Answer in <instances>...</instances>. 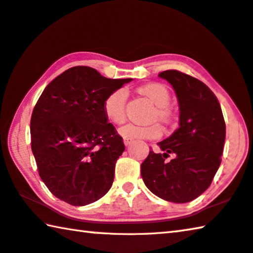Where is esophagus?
<instances>
[{"instance_id":"obj_1","label":"esophagus","mask_w":253,"mask_h":253,"mask_svg":"<svg viewBox=\"0 0 253 253\" xmlns=\"http://www.w3.org/2000/svg\"><path fill=\"white\" fill-rule=\"evenodd\" d=\"M123 142H124V144H126V146L127 147V146H130L132 141H131L130 139H123Z\"/></svg>"}]
</instances>
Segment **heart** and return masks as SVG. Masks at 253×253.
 <instances>
[{
    "mask_svg": "<svg viewBox=\"0 0 253 253\" xmlns=\"http://www.w3.org/2000/svg\"><path fill=\"white\" fill-rule=\"evenodd\" d=\"M140 92L146 95L157 105L154 119H159L167 122L170 120L172 112L168 106L170 102V93L161 83H149L139 88ZM127 90L118 88L111 92L103 102V111L106 119L114 124H120L126 120V104ZM124 139L130 140H149L158 139L163 135V126L159 123H151L147 126L142 124L127 123L119 130Z\"/></svg>",
    "mask_w": 253,
    "mask_h": 253,
    "instance_id": "heart-1",
    "label": "heart"
}]
</instances>
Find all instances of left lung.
<instances>
[{"label":"left lung","instance_id":"8db88e82","mask_svg":"<svg viewBox=\"0 0 253 253\" xmlns=\"http://www.w3.org/2000/svg\"><path fill=\"white\" fill-rule=\"evenodd\" d=\"M175 89L179 127L158 142L141 164L144 184L156 196L172 203L195 200L210 187L221 165L225 122L216 96L204 83L178 70L159 74ZM169 153L175 155L165 162Z\"/></svg>","mask_w":253,"mask_h":253}]
</instances>
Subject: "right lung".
<instances>
[{"label": "right lung", "mask_w": 253, "mask_h": 253, "mask_svg": "<svg viewBox=\"0 0 253 253\" xmlns=\"http://www.w3.org/2000/svg\"><path fill=\"white\" fill-rule=\"evenodd\" d=\"M132 78L111 80L76 66L49 83L33 109L31 149L39 176L52 195L74 206L109 192L123 139L103 111V102Z\"/></svg>", "instance_id": "add662e5"}]
</instances>
